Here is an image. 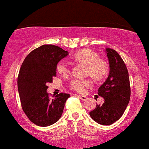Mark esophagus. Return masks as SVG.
Returning a JSON list of instances; mask_svg holds the SVG:
<instances>
[{"label": "esophagus", "mask_w": 149, "mask_h": 149, "mask_svg": "<svg viewBox=\"0 0 149 149\" xmlns=\"http://www.w3.org/2000/svg\"><path fill=\"white\" fill-rule=\"evenodd\" d=\"M77 97H78V98H80L81 100H83V101L87 99V97L85 96H80V95H77Z\"/></svg>", "instance_id": "obj_1"}]
</instances>
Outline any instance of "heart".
Returning a JSON list of instances; mask_svg holds the SVG:
<instances>
[{
	"mask_svg": "<svg viewBox=\"0 0 149 149\" xmlns=\"http://www.w3.org/2000/svg\"><path fill=\"white\" fill-rule=\"evenodd\" d=\"M73 59L88 66V74H90L93 78L100 79L107 74L108 71L107 61L104 59H100L99 54L93 51L90 49L81 50L77 52L73 57ZM56 69L60 74L66 75L70 73L69 63L64 59H61L58 61L56 66ZM91 83V80L90 79L76 78L71 82L70 87L73 91L78 93H84L86 91V88L90 87Z\"/></svg>",
	"mask_w": 149,
	"mask_h": 149,
	"instance_id": "1",
	"label": "heart"
}]
</instances>
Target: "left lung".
I'll return each mask as SVG.
<instances>
[{
    "label": "left lung",
    "instance_id": "1",
    "mask_svg": "<svg viewBox=\"0 0 149 149\" xmlns=\"http://www.w3.org/2000/svg\"><path fill=\"white\" fill-rule=\"evenodd\" d=\"M110 71L107 80L98 90V95L104 99L102 105L97 104L90 112L95 122L110 125L120 118L130 99L129 73L126 65L114 49H106Z\"/></svg>",
    "mask_w": 149,
    "mask_h": 149
}]
</instances>
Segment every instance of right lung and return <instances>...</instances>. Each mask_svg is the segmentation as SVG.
Returning a JSON list of instances; mask_svg holds the SVG:
<instances>
[{
	"mask_svg": "<svg viewBox=\"0 0 149 149\" xmlns=\"http://www.w3.org/2000/svg\"><path fill=\"white\" fill-rule=\"evenodd\" d=\"M67 51L54 45H43L31 51L22 63L17 78L21 105L29 119L36 125L47 127L62 115L69 94L59 93L50 100L47 90L57 75L58 61Z\"/></svg>",
	"mask_w": 149,
	"mask_h": 149,
	"instance_id": "obj_1",
	"label": "right lung"
}]
</instances>
